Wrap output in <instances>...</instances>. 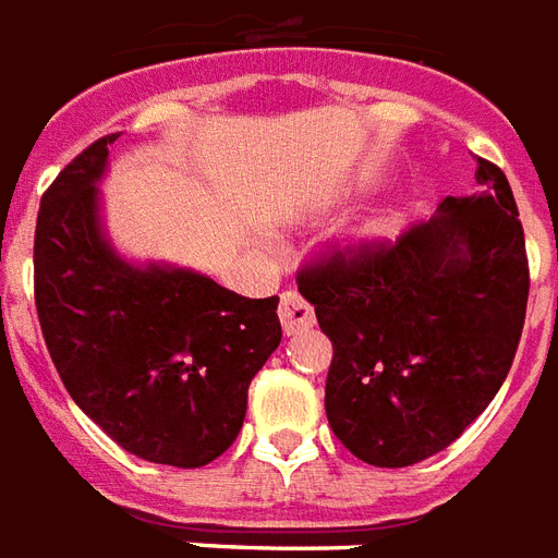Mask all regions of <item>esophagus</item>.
Returning a JSON list of instances; mask_svg holds the SVG:
<instances>
[{"label":"esophagus","instance_id":"34e87169","mask_svg":"<svg viewBox=\"0 0 558 558\" xmlns=\"http://www.w3.org/2000/svg\"><path fill=\"white\" fill-rule=\"evenodd\" d=\"M279 318H282L284 336H296L303 329L315 327V312L296 291H284L279 300Z\"/></svg>","mask_w":558,"mask_h":558}]
</instances>
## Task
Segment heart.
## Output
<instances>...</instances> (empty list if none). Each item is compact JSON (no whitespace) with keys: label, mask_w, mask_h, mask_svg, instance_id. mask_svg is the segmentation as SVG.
<instances>
[{"label":"heart","mask_w":558,"mask_h":558,"mask_svg":"<svg viewBox=\"0 0 558 558\" xmlns=\"http://www.w3.org/2000/svg\"><path fill=\"white\" fill-rule=\"evenodd\" d=\"M386 222L384 219H374V222H365L363 229L360 231H353V238L348 240V252H363L368 250V246H374L377 240H384L386 238Z\"/></svg>","instance_id":"obj_1"}]
</instances>
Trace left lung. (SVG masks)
I'll list each match as a JSON object with an SVG mask.
<instances>
[{"label": "left lung", "instance_id": "obj_1", "mask_svg": "<svg viewBox=\"0 0 558 558\" xmlns=\"http://www.w3.org/2000/svg\"><path fill=\"white\" fill-rule=\"evenodd\" d=\"M475 184L396 246L300 274L332 341L329 425L372 466H410L451 446L518 351L530 296L523 226L502 169L478 160Z\"/></svg>", "mask_w": 558, "mask_h": 558}]
</instances>
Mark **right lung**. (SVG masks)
<instances>
[{"label":"right lung","instance_id":"obj_1","mask_svg":"<svg viewBox=\"0 0 558 558\" xmlns=\"http://www.w3.org/2000/svg\"><path fill=\"white\" fill-rule=\"evenodd\" d=\"M118 136L88 145L40 198L35 306L85 416L136 458L193 470L243 428L252 377L282 341L279 296L121 255L100 195Z\"/></svg>","mask_w":558,"mask_h":558}]
</instances>
